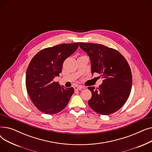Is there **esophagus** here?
<instances>
[{
    "label": "esophagus",
    "mask_w": 152,
    "mask_h": 152,
    "mask_svg": "<svg viewBox=\"0 0 152 152\" xmlns=\"http://www.w3.org/2000/svg\"><path fill=\"white\" fill-rule=\"evenodd\" d=\"M83 87H82V86H74V89H75V91H77V90H81V89H83Z\"/></svg>",
    "instance_id": "1"
}]
</instances>
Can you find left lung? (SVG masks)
Wrapping results in <instances>:
<instances>
[{"label": "left lung", "instance_id": "8db88e82", "mask_svg": "<svg viewBox=\"0 0 152 152\" xmlns=\"http://www.w3.org/2000/svg\"><path fill=\"white\" fill-rule=\"evenodd\" d=\"M79 44L89 56L92 73H97L103 79L97 88L88 87L92 92L89 107L101 115L114 113L124 105L131 93L132 79L128 63L113 48L94 43Z\"/></svg>", "mask_w": 152, "mask_h": 152}]
</instances>
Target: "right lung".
Instances as JSON below:
<instances>
[{
  "label": "right lung",
  "instance_id": "1",
  "mask_svg": "<svg viewBox=\"0 0 152 152\" xmlns=\"http://www.w3.org/2000/svg\"><path fill=\"white\" fill-rule=\"evenodd\" d=\"M79 42L62 44L39 52L31 60L26 74V87L36 107L47 115L65 108L75 90L62 87L53 79L61 72L63 63L77 49Z\"/></svg>",
  "mask_w": 152,
  "mask_h": 152
}]
</instances>
